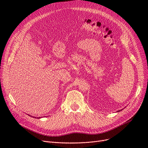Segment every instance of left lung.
Here are the masks:
<instances>
[{
    "label": "left lung",
    "mask_w": 148,
    "mask_h": 148,
    "mask_svg": "<svg viewBox=\"0 0 148 148\" xmlns=\"http://www.w3.org/2000/svg\"><path fill=\"white\" fill-rule=\"evenodd\" d=\"M122 110H123V109H122ZM120 111H121V110H118V112H120Z\"/></svg>",
    "instance_id": "obj_1"
}]
</instances>
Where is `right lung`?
Segmentation results:
<instances>
[{
	"label": "right lung",
	"instance_id": "1",
	"mask_svg": "<svg viewBox=\"0 0 148 148\" xmlns=\"http://www.w3.org/2000/svg\"><path fill=\"white\" fill-rule=\"evenodd\" d=\"M28 115H29V114H28ZM29 116H30V115H29ZM33 118H34V117H33ZM38 119H39V118H41V117H39V118L38 117Z\"/></svg>",
	"mask_w": 148,
	"mask_h": 148
}]
</instances>
